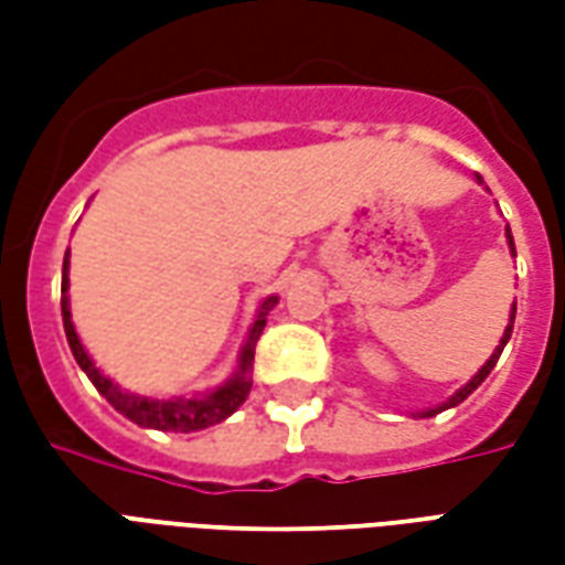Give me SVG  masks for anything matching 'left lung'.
I'll use <instances>...</instances> for the list:
<instances>
[{"label": "left lung", "mask_w": 565, "mask_h": 565, "mask_svg": "<svg viewBox=\"0 0 565 565\" xmlns=\"http://www.w3.org/2000/svg\"><path fill=\"white\" fill-rule=\"evenodd\" d=\"M505 235H509L511 254H514V238H511V230H505ZM511 327H514V308H511V323H509V327H505V332H502V342H499L497 354H493V356H490V360H487L484 366H481V372H478V375H475V379L469 381V384H466V387H462V391H457V393H454V396H450L448 403L441 405V408H429V412H426L424 417H433V415H438V412H445V408H450V405H460L462 399H466V396H469V393H472V391H478V384H481V381H484L487 375H490V369L497 366V360H499V354H502V348H505V342H509V339H511Z\"/></svg>", "instance_id": "1"}]
</instances>
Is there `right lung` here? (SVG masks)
Returning <instances> with one entry per match:
<instances>
[{
    "label": "right lung",
    "mask_w": 565,
    "mask_h": 565,
    "mask_svg": "<svg viewBox=\"0 0 565 565\" xmlns=\"http://www.w3.org/2000/svg\"><path fill=\"white\" fill-rule=\"evenodd\" d=\"M68 254L63 259V327H66V339L72 354L78 360V366L87 372V379L93 381V387L103 393L108 403L115 405L117 412L124 417H129L132 424L150 426V429H169V433H196V429H205V426H214L226 420L233 415L238 405L245 403L247 393H250V381H247V369H250V360H254V348H257V339L263 327H266V315H269L278 296H269L257 311V320L250 327V335H247L245 348H242V363H238V372L233 375V381H226L223 387H217L209 396H193V399H148V396H136V393H127L117 387L115 381L105 379L99 369L93 366V360L84 351V344L78 342V332L72 327V311H68Z\"/></svg>",
    "instance_id": "1"
}]
</instances>
